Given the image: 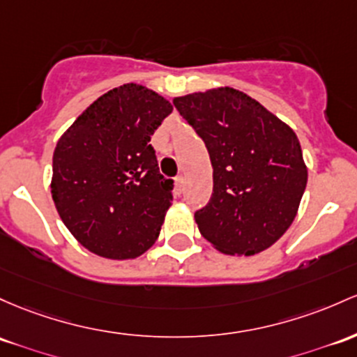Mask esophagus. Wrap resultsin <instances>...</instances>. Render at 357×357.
I'll return each mask as SVG.
<instances>
[{
	"label": "esophagus",
	"instance_id": "34e87169",
	"mask_svg": "<svg viewBox=\"0 0 357 357\" xmlns=\"http://www.w3.org/2000/svg\"><path fill=\"white\" fill-rule=\"evenodd\" d=\"M174 181H176V191H178V193H181L183 191V176L181 174L176 176Z\"/></svg>",
	"mask_w": 357,
	"mask_h": 357
}]
</instances>
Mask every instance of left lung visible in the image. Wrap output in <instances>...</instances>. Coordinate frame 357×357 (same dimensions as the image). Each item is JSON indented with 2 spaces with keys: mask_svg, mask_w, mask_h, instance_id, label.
Here are the masks:
<instances>
[{
  "mask_svg": "<svg viewBox=\"0 0 357 357\" xmlns=\"http://www.w3.org/2000/svg\"><path fill=\"white\" fill-rule=\"evenodd\" d=\"M208 149L213 193L197 210L202 236L223 254L271 248L298 211L307 166L298 137L259 101L234 88L174 98Z\"/></svg>",
  "mask_w": 357,
  "mask_h": 357,
  "instance_id": "1",
  "label": "left lung"
}]
</instances>
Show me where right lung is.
<instances>
[{"label":"right lung","instance_id":"right-lung-1","mask_svg":"<svg viewBox=\"0 0 357 357\" xmlns=\"http://www.w3.org/2000/svg\"><path fill=\"white\" fill-rule=\"evenodd\" d=\"M171 103L140 84L105 93L59 139L52 199L81 245L108 259H134L158 241L172 202L151 135Z\"/></svg>","mask_w":357,"mask_h":357}]
</instances>
